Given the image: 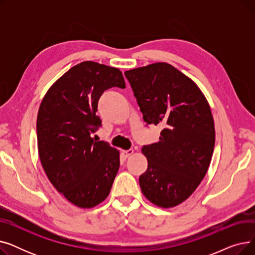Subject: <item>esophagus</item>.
I'll return each instance as SVG.
<instances>
[{
    "label": "esophagus",
    "instance_id": "34e87169",
    "mask_svg": "<svg viewBox=\"0 0 255 255\" xmlns=\"http://www.w3.org/2000/svg\"><path fill=\"white\" fill-rule=\"evenodd\" d=\"M133 152H134V151H133L132 149H129V150H124V151H122V153H121V154H122V157L123 158H128L129 156H131L132 154H133Z\"/></svg>",
    "mask_w": 255,
    "mask_h": 255
}]
</instances>
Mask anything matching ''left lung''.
<instances>
[{"instance_id": "1", "label": "left lung", "mask_w": 255, "mask_h": 255, "mask_svg": "<svg viewBox=\"0 0 255 255\" xmlns=\"http://www.w3.org/2000/svg\"><path fill=\"white\" fill-rule=\"evenodd\" d=\"M125 76L144 122L163 127L158 142L142 145L148 168L139 177L140 189L158 207L178 206L194 192L211 163L215 127L209 103L189 77L167 63L128 70Z\"/></svg>"}]
</instances>
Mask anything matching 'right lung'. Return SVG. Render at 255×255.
<instances>
[{
	"instance_id": "add662e5",
	"label": "right lung",
	"mask_w": 255,
	"mask_h": 255,
	"mask_svg": "<svg viewBox=\"0 0 255 255\" xmlns=\"http://www.w3.org/2000/svg\"><path fill=\"white\" fill-rule=\"evenodd\" d=\"M125 89L118 68L87 61L51 86L37 117L38 152L50 183L70 203L93 208L109 196L120 167V153L92 137L102 126L96 115L104 91Z\"/></svg>"
}]
</instances>
